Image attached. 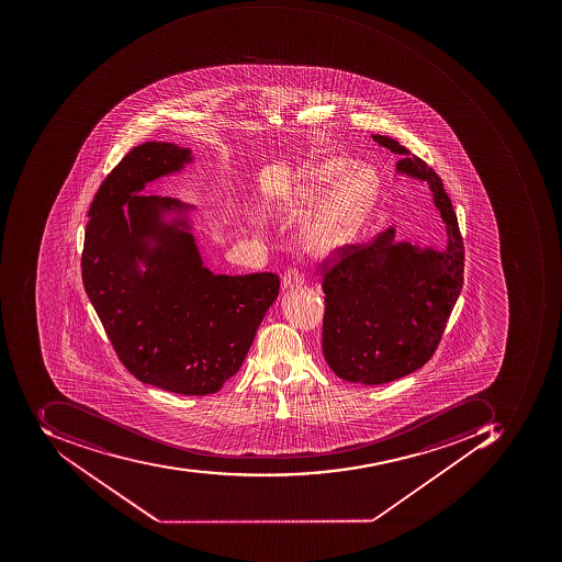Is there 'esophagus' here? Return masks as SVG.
<instances>
[{
  "label": "esophagus",
  "instance_id": "obj_1",
  "mask_svg": "<svg viewBox=\"0 0 562 562\" xmlns=\"http://www.w3.org/2000/svg\"><path fill=\"white\" fill-rule=\"evenodd\" d=\"M303 274L299 269H288L283 276V290H293V288L302 286Z\"/></svg>",
  "mask_w": 562,
  "mask_h": 562
}]
</instances>
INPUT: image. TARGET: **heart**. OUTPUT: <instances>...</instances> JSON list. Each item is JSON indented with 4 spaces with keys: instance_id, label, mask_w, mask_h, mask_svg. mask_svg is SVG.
Masks as SVG:
<instances>
[{
    "instance_id": "b5f03b06",
    "label": "heart",
    "mask_w": 562,
    "mask_h": 562,
    "mask_svg": "<svg viewBox=\"0 0 562 562\" xmlns=\"http://www.w3.org/2000/svg\"><path fill=\"white\" fill-rule=\"evenodd\" d=\"M348 167V160L330 158L310 168L302 183L284 204V216L294 218L314 210L321 203L325 186L342 176ZM379 189L380 177L373 167L358 165L352 168L351 172L334 188L324 216L306 234L303 240L305 252L310 256L327 257L342 247L363 222L374 198L379 194Z\"/></svg>"
}]
</instances>
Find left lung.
I'll return each instance as SVG.
<instances>
[{
  "label": "left lung",
  "instance_id": "8db88e82",
  "mask_svg": "<svg viewBox=\"0 0 562 562\" xmlns=\"http://www.w3.org/2000/svg\"><path fill=\"white\" fill-rule=\"evenodd\" d=\"M371 138L401 155L397 173L426 182L447 225L445 250L395 240L390 226L370 244L349 245L324 268L322 351L346 382L382 385L428 363L463 284V241L443 182L389 136Z\"/></svg>",
  "mask_w": 562,
  "mask_h": 562
}]
</instances>
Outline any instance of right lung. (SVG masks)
<instances>
[{
	"label": "right lung",
	"mask_w": 562,
	"mask_h": 562,
	"mask_svg": "<svg viewBox=\"0 0 562 562\" xmlns=\"http://www.w3.org/2000/svg\"><path fill=\"white\" fill-rule=\"evenodd\" d=\"M192 160L189 148L148 142L119 161L88 211L81 276L130 373L173 394L207 395L240 370L279 278L213 274L192 235L194 206L138 195Z\"/></svg>",
	"instance_id": "add662e5"
}]
</instances>
